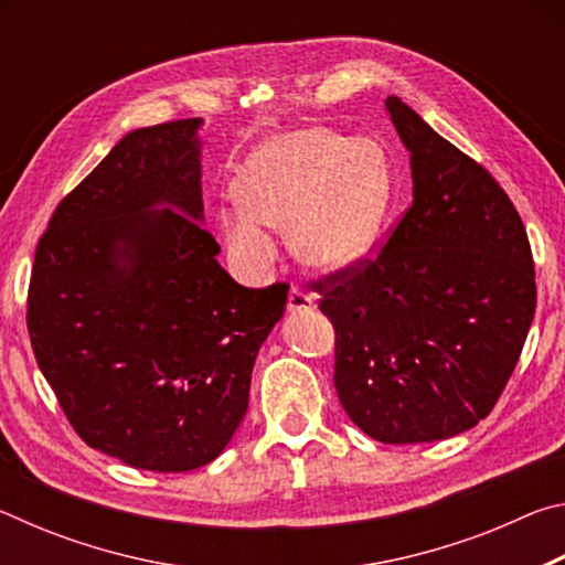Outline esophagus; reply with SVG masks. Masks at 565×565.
I'll use <instances>...</instances> for the list:
<instances>
[{
    "label": "esophagus",
    "instance_id": "esophagus-1",
    "mask_svg": "<svg viewBox=\"0 0 565 565\" xmlns=\"http://www.w3.org/2000/svg\"><path fill=\"white\" fill-rule=\"evenodd\" d=\"M313 306H317V296L301 289V286H291L289 303H286L289 313H309V311H313Z\"/></svg>",
    "mask_w": 565,
    "mask_h": 565
}]
</instances>
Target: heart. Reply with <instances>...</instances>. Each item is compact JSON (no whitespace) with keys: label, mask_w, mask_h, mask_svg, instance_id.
I'll return each mask as SVG.
<instances>
[{"label":"heart","mask_w":565,"mask_h":565,"mask_svg":"<svg viewBox=\"0 0 565 565\" xmlns=\"http://www.w3.org/2000/svg\"><path fill=\"white\" fill-rule=\"evenodd\" d=\"M218 214L232 259L248 274L276 262L269 228L319 271H343L371 252L391 204L388 159L376 141L329 129L276 134L248 154Z\"/></svg>","instance_id":"b5f03b06"}]
</instances>
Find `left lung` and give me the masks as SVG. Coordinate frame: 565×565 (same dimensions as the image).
Here are the masks:
<instances>
[{"instance_id": "8db88e82", "label": "left lung", "mask_w": 565, "mask_h": 565, "mask_svg": "<svg viewBox=\"0 0 565 565\" xmlns=\"http://www.w3.org/2000/svg\"><path fill=\"white\" fill-rule=\"evenodd\" d=\"M414 202L376 259L317 284L337 329L341 406L381 444L441 441L491 414L535 313L519 212L495 179L398 97Z\"/></svg>"}]
</instances>
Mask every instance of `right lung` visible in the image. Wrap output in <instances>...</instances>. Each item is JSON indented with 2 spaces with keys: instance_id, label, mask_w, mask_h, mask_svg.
<instances>
[{
  "instance_id": "obj_1",
  "label": "right lung",
  "mask_w": 565,
  "mask_h": 565,
  "mask_svg": "<svg viewBox=\"0 0 565 565\" xmlns=\"http://www.w3.org/2000/svg\"><path fill=\"white\" fill-rule=\"evenodd\" d=\"M202 119L134 129L56 206L26 301L36 363L84 441L145 471L212 463L289 286L246 289L204 224Z\"/></svg>"
}]
</instances>
